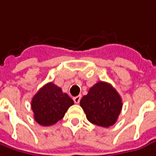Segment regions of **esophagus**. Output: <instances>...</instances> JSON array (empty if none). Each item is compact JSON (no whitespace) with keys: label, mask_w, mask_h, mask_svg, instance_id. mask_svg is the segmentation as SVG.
<instances>
[{"label":"esophagus","mask_w":156,"mask_h":156,"mask_svg":"<svg viewBox=\"0 0 156 156\" xmlns=\"http://www.w3.org/2000/svg\"><path fill=\"white\" fill-rule=\"evenodd\" d=\"M80 100H81V96H75V97H73V101L75 103H79V101H80Z\"/></svg>","instance_id":"esophagus-1"}]
</instances>
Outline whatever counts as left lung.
<instances>
[{
  "label": "left lung",
  "mask_w": 156,
  "mask_h": 156,
  "mask_svg": "<svg viewBox=\"0 0 156 156\" xmlns=\"http://www.w3.org/2000/svg\"><path fill=\"white\" fill-rule=\"evenodd\" d=\"M80 106L92 124L109 127L117 121L122 109L121 97L110 83H96L86 96H83Z\"/></svg>",
  "instance_id": "obj_1"
}]
</instances>
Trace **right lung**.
<instances>
[{
	"mask_svg": "<svg viewBox=\"0 0 156 156\" xmlns=\"http://www.w3.org/2000/svg\"><path fill=\"white\" fill-rule=\"evenodd\" d=\"M73 104V100L63 93L61 88L48 83L33 96L31 109L34 119L39 125L49 126L63 118L67 109Z\"/></svg>",
	"mask_w": 156,
	"mask_h": 156,
	"instance_id": "obj_1",
	"label": "right lung"
}]
</instances>
